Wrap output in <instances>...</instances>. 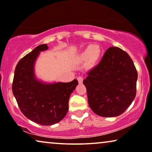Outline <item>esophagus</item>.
<instances>
[{
    "instance_id": "34e87169",
    "label": "esophagus",
    "mask_w": 152,
    "mask_h": 152,
    "mask_svg": "<svg viewBox=\"0 0 152 152\" xmlns=\"http://www.w3.org/2000/svg\"><path fill=\"white\" fill-rule=\"evenodd\" d=\"M77 80L79 83H82L83 80V78L82 76H78V77L77 78Z\"/></svg>"
}]
</instances>
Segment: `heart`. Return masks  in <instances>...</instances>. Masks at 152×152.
<instances>
[{"mask_svg":"<svg viewBox=\"0 0 152 152\" xmlns=\"http://www.w3.org/2000/svg\"><path fill=\"white\" fill-rule=\"evenodd\" d=\"M102 50L99 45H88L78 56V59L80 62L88 61V64L90 66H95L100 60Z\"/></svg>","mask_w":152,"mask_h":152,"instance_id":"b5f03b06","label":"heart"}]
</instances>
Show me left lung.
I'll use <instances>...</instances> for the list:
<instances>
[{
	"label": "left lung",
	"mask_w": 152,
	"mask_h": 152,
	"mask_svg": "<svg viewBox=\"0 0 152 152\" xmlns=\"http://www.w3.org/2000/svg\"><path fill=\"white\" fill-rule=\"evenodd\" d=\"M137 80V70L128 54L119 48H109L83 80L90 107L100 116H119L135 99Z\"/></svg>",
	"instance_id": "1"
}]
</instances>
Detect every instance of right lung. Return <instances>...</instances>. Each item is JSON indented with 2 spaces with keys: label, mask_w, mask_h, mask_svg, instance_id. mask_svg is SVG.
I'll use <instances>...</instances> for the list:
<instances>
[{
  "label": "right lung",
  "mask_w": 152,
  "mask_h": 152,
  "mask_svg": "<svg viewBox=\"0 0 152 152\" xmlns=\"http://www.w3.org/2000/svg\"><path fill=\"white\" fill-rule=\"evenodd\" d=\"M46 44L37 46L17 63L12 83V93L21 111L26 118L43 126L57 124L69 109V99L78 83H46L36 78L34 66Z\"/></svg>",
  "instance_id": "right-lung-1"
}]
</instances>
